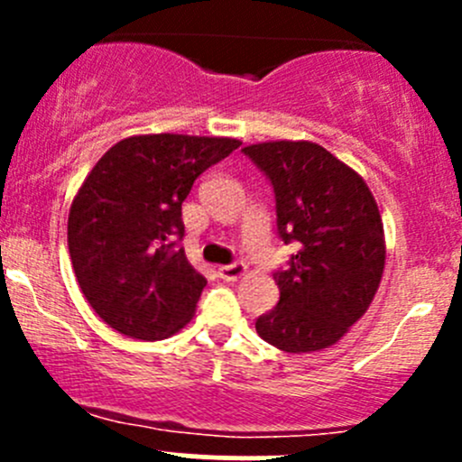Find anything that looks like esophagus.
<instances>
[{"label": "esophagus", "mask_w": 462, "mask_h": 462, "mask_svg": "<svg viewBox=\"0 0 462 462\" xmlns=\"http://www.w3.org/2000/svg\"><path fill=\"white\" fill-rule=\"evenodd\" d=\"M245 273H248L245 263H227L218 268V277L226 279V282H236V279L244 277Z\"/></svg>", "instance_id": "obj_1"}]
</instances>
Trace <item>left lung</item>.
Returning <instances> with one entry per match:
<instances>
[{"label":"left lung","instance_id":"8db88e82","mask_svg":"<svg viewBox=\"0 0 462 462\" xmlns=\"http://www.w3.org/2000/svg\"><path fill=\"white\" fill-rule=\"evenodd\" d=\"M244 153L273 185L279 236L297 244L288 268L274 273L279 304L254 324L259 337L286 353L333 346L366 313L384 273L374 194L318 143L270 141Z\"/></svg>","mask_w":462,"mask_h":462}]
</instances>
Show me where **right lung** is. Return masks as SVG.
<instances>
[{
  "mask_svg": "<svg viewBox=\"0 0 462 462\" xmlns=\"http://www.w3.org/2000/svg\"><path fill=\"white\" fill-rule=\"evenodd\" d=\"M239 144L144 134L116 143L88 171L69 212V254L82 295L111 328L153 342L194 318L208 282L179 248L180 205Z\"/></svg>",
  "mask_w": 462,
  "mask_h": 462,
  "instance_id": "1",
  "label": "right lung"
}]
</instances>
